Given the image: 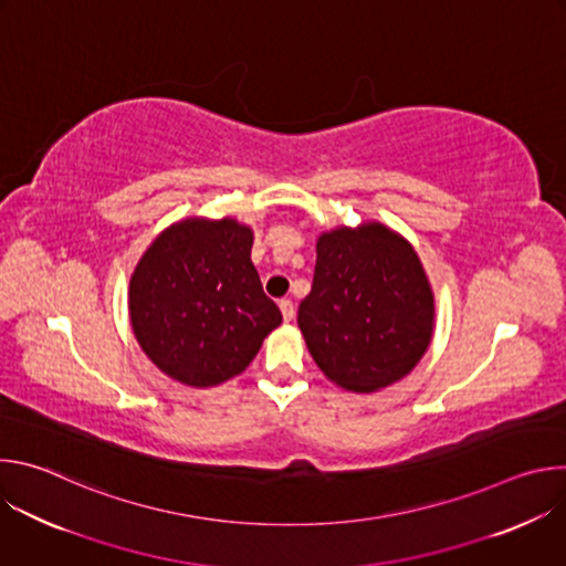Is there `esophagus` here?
I'll list each match as a JSON object with an SVG mask.
<instances>
[{"instance_id":"esophagus-1","label":"esophagus","mask_w":566,"mask_h":566,"mask_svg":"<svg viewBox=\"0 0 566 566\" xmlns=\"http://www.w3.org/2000/svg\"><path fill=\"white\" fill-rule=\"evenodd\" d=\"M280 311H282V317H284L286 322H291L293 315H295V306H293L291 300H280Z\"/></svg>"}]
</instances>
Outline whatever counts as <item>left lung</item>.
Listing matches in <instances>:
<instances>
[{
	"label": "left lung",
	"mask_w": 566,
	"mask_h": 566,
	"mask_svg": "<svg viewBox=\"0 0 566 566\" xmlns=\"http://www.w3.org/2000/svg\"><path fill=\"white\" fill-rule=\"evenodd\" d=\"M297 327L315 365L347 391L406 378L434 334V293L410 241L380 221L322 232Z\"/></svg>",
	"instance_id": "obj_1"
}]
</instances>
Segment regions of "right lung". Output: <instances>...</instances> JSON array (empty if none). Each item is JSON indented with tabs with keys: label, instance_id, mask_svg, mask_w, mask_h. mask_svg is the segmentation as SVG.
<instances>
[{
	"label": "right lung",
	"instance_id": "add662e5",
	"mask_svg": "<svg viewBox=\"0 0 566 566\" xmlns=\"http://www.w3.org/2000/svg\"><path fill=\"white\" fill-rule=\"evenodd\" d=\"M253 228L188 217L160 232L129 280L132 332L145 356L188 387L244 371L282 325L251 262Z\"/></svg>",
	"mask_w": 566,
	"mask_h": 566
}]
</instances>
